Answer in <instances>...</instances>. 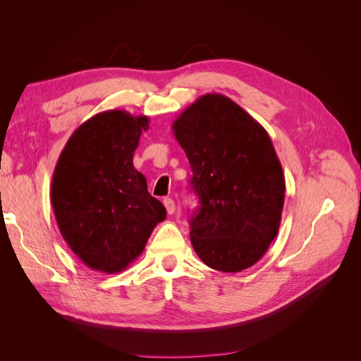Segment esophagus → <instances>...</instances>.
Segmentation results:
<instances>
[{
  "label": "esophagus",
  "instance_id": "obj_1",
  "mask_svg": "<svg viewBox=\"0 0 361 361\" xmlns=\"http://www.w3.org/2000/svg\"><path fill=\"white\" fill-rule=\"evenodd\" d=\"M164 206H166V209H167V212H169L170 215L174 214V211H176V203H174V200L170 199V197L164 199Z\"/></svg>",
  "mask_w": 361,
  "mask_h": 361
}]
</instances>
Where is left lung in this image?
Masks as SVG:
<instances>
[{"label": "left lung", "instance_id": "left-lung-1", "mask_svg": "<svg viewBox=\"0 0 361 361\" xmlns=\"http://www.w3.org/2000/svg\"><path fill=\"white\" fill-rule=\"evenodd\" d=\"M171 128L200 199L190 221L195 253L216 271L253 267L277 236L286 190L265 128L220 93L200 96Z\"/></svg>", "mask_w": 361, "mask_h": 361}]
</instances>
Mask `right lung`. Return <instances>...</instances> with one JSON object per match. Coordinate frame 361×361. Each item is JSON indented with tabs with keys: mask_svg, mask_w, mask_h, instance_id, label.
I'll return each instance as SVG.
<instances>
[{
	"mask_svg": "<svg viewBox=\"0 0 361 361\" xmlns=\"http://www.w3.org/2000/svg\"><path fill=\"white\" fill-rule=\"evenodd\" d=\"M147 128V116L96 114L75 129L54 170L51 203L60 233L94 271L114 274L128 268L167 216L134 169V152Z\"/></svg>",
	"mask_w": 361,
	"mask_h": 361,
	"instance_id": "right-lung-1",
	"label": "right lung"
}]
</instances>
